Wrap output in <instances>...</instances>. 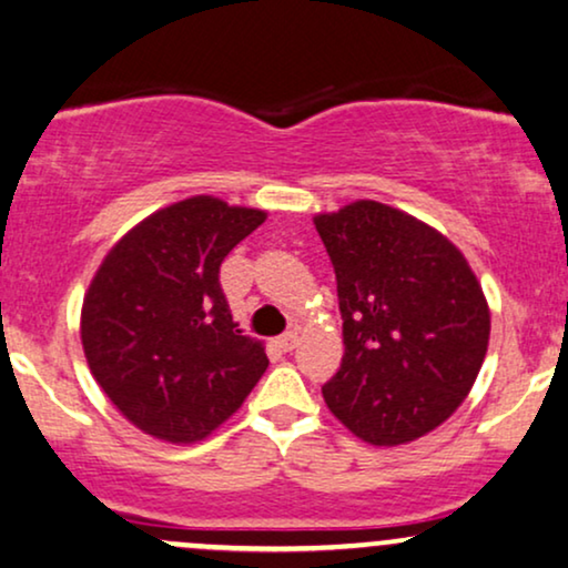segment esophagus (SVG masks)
Wrapping results in <instances>:
<instances>
[{"instance_id":"34e87169","label":"esophagus","mask_w":568,"mask_h":568,"mask_svg":"<svg viewBox=\"0 0 568 568\" xmlns=\"http://www.w3.org/2000/svg\"><path fill=\"white\" fill-rule=\"evenodd\" d=\"M296 343H298L296 329H288V333H283L277 337V346L283 351H293V348H296Z\"/></svg>"}]
</instances>
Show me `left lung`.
I'll return each instance as SVG.
<instances>
[{
    "instance_id": "obj_1",
    "label": "left lung",
    "mask_w": 568,
    "mask_h": 568,
    "mask_svg": "<svg viewBox=\"0 0 568 568\" xmlns=\"http://www.w3.org/2000/svg\"><path fill=\"white\" fill-rule=\"evenodd\" d=\"M335 270L341 369L322 396L351 433L400 445L443 425L475 385L490 312L464 254L412 214L356 201L314 217Z\"/></svg>"
}]
</instances>
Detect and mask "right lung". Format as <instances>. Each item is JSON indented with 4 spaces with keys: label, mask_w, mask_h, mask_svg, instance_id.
I'll list each match as a JSON object with an SVG mask.
<instances>
[{
    "label": "right lung",
    "mask_w": 568,
    "mask_h": 568,
    "mask_svg": "<svg viewBox=\"0 0 568 568\" xmlns=\"http://www.w3.org/2000/svg\"><path fill=\"white\" fill-rule=\"evenodd\" d=\"M264 217L212 196L178 201L135 225L91 280L81 314L91 375L143 433L201 440L267 369L220 285L225 256Z\"/></svg>",
    "instance_id": "right-lung-1"
}]
</instances>
